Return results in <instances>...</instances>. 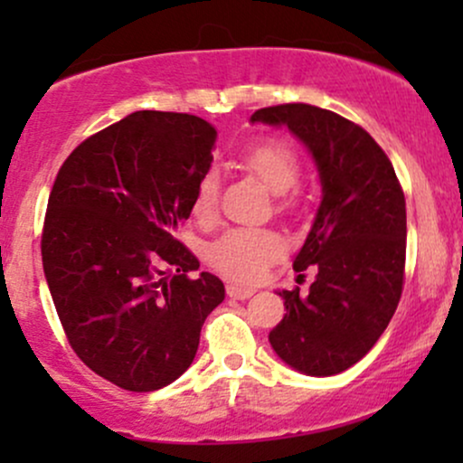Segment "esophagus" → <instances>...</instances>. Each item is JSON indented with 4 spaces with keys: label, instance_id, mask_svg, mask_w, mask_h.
Listing matches in <instances>:
<instances>
[{
    "label": "esophagus",
    "instance_id": "1",
    "mask_svg": "<svg viewBox=\"0 0 463 463\" xmlns=\"http://www.w3.org/2000/svg\"><path fill=\"white\" fill-rule=\"evenodd\" d=\"M226 294L231 296V298L235 300H248L254 296V289H250V287H241V285H235V283H228L226 285Z\"/></svg>",
    "mask_w": 463,
    "mask_h": 463
}]
</instances>
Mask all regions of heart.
<instances>
[{"label":"heart","instance_id":"heart-1","mask_svg":"<svg viewBox=\"0 0 463 463\" xmlns=\"http://www.w3.org/2000/svg\"><path fill=\"white\" fill-rule=\"evenodd\" d=\"M241 161L257 178H261L274 191L276 209L287 211L298 202V189L294 187L300 178L298 152L283 141H265L250 147ZM220 209V176L217 172H206L198 180L191 213L202 224L213 222ZM285 252V241L279 232L269 228L239 226L226 231L209 246L206 259L217 272L239 283H257L268 268L279 261Z\"/></svg>","mask_w":463,"mask_h":463}]
</instances>
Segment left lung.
Instances as JSON below:
<instances>
[{
  "mask_svg": "<svg viewBox=\"0 0 463 463\" xmlns=\"http://www.w3.org/2000/svg\"><path fill=\"white\" fill-rule=\"evenodd\" d=\"M252 121L285 124L309 147L324 194L294 261L296 272L316 265L317 276L307 294L300 287L280 291L287 313L269 344L305 374H337L368 354L401 300L407 252L401 180L383 147L333 110L279 104L259 109Z\"/></svg>",
  "mask_w": 463,
  "mask_h": 463,
  "instance_id": "1",
  "label": "left lung"
}]
</instances>
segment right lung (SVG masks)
<instances>
[{"label": "right lung", "mask_w": 463, "mask_h": 463, "mask_svg": "<svg viewBox=\"0 0 463 463\" xmlns=\"http://www.w3.org/2000/svg\"><path fill=\"white\" fill-rule=\"evenodd\" d=\"M215 128L187 113L139 110L84 139L58 169L41 254L69 346L128 392L189 368L224 283L176 231L209 172Z\"/></svg>", "instance_id": "add662e5"}]
</instances>
